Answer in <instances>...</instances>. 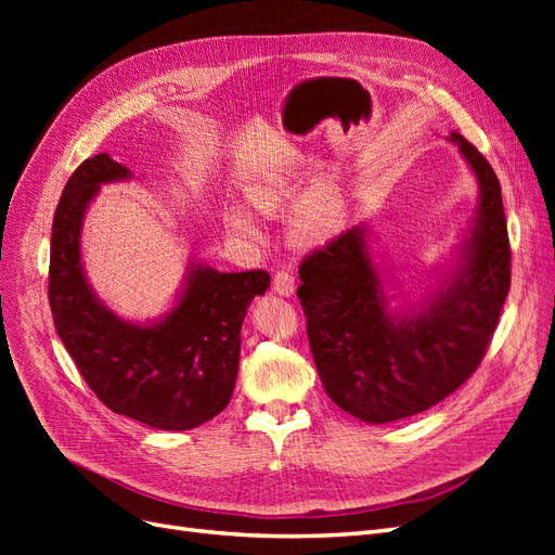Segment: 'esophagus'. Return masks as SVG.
<instances>
[{
  "instance_id": "1",
  "label": "esophagus",
  "mask_w": 555,
  "mask_h": 555,
  "mask_svg": "<svg viewBox=\"0 0 555 555\" xmlns=\"http://www.w3.org/2000/svg\"><path fill=\"white\" fill-rule=\"evenodd\" d=\"M273 292H275L278 296H284V298L294 296V292H296L294 278H292L287 271H280V273L273 278Z\"/></svg>"
}]
</instances>
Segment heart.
Returning <instances> with one entry per match:
<instances>
[{
	"instance_id": "b5f03b06",
	"label": "heart",
	"mask_w": 555,
	"mask_h": 555,
	"mask_svg": "<svg viewBox=\"0 0 555 555\" xmlns=\"http://www.w3.org/2000/svg\"><path fill=\"white\" fill-rule=\"evenodd\" d=\"M306 182L308 171L289 169L251 180L245 188V194L251 208L266 215L289 208L296 199L289 217V236L304 247H326L343 236L347 227V204L333 180H317L310 184V190L300 194ZM224 227L245 243L263 241V229L259 227L255 212L243 206L224 208Z\"/></svg>"
}]
</instances>
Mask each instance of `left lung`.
Listing matches in <instances>:
<instances>
[{"label": "left lung", "mask_w": 555, "mask_h": 555, "mask_svg": "<svg viewBox=\"0 0 555 555\" xmlns=\"http://www.w3.org/2000/svg\"><path fill=\"white\" fill-rule=\"evenodd\" d=\"M473 171L479 196L430 287L410 300L373 247L371 224L351 227L298 268V298L328 398L363 424L433 408L477 371L509 292V238L500 182L461 133L444 137Z\"/></svg>", "instance_id": "left-lung-1"}]
</instances>
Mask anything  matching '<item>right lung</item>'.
<instances>
[{"label":"right lung","instance_id":"1","mask_svg":"<svg viewBox=\"0 0 555 555\" xmlns=\"http://www.w3.org/2000/svg\"><path fill=\"white\" fill-rule=\"evenodd\" d=\"M131 178L125 164L102 153L66 182L50 238V310L82 379L108 410L147 428L190 430L229 405L243 319L271 275L222 273L190 257L166 312L145 322L117 314L90 284L80 243L102 184Z\"/></svg>","mask_w":555,"mask_h":555}]
</instances>
